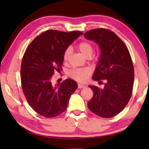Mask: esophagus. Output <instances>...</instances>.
<instances>
[{
  "instance_id": "obj_1",
  "label": "esophagus",
  "mask_w": 149,
  "mask_h": 149,
  "mask_svg": "<svg viewBox=\"0 0 149 149\" xmlns=\"http://www.w3.org/2000/svg\"><path fill=\"white\" fill-rule=\"evenodd\" d=\"M85 87L86 86L84 84H78V88H79V89H82V88H85Z\"/></svg>"
}]
</instances>
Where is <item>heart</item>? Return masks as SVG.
I'll use <instances>...</instances> for the list:
<instances>
[{
    "label": "heart",
    "instance_id": "obj_1",
    "mask_svg": "<svg viewBox=\"0 0 149 149\" xmlns=\"http://www.w3.org/2000/svg\"><path fill=\"white\" fill-rule=\"evenodd\" d=\"M77 49L85 57H89L93 52V46L87 41H82L77 45ZM71 50L68 48L63 52V60L65 62H68L70 57ZM91 74V71L87 68H74L70 72L69 75L73 79L80 82L85 81Z\"/></svg>",
    "mask_w": 149,
    "mask_h": 149
}]
</instances>
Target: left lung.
<instances>
[{"label":"left lung","instance_id":"1","mask_svg":"<svg viewBox=\"0 0 149 149\" xmlns=\"http://www.w3.org/2000/svg\"><path fill=\"white\" fill-rule=\"evenodd\" d=\"M84 37L97 42L100 49L93 79L99 84L106 81L103 89L89 86L93 97L87 103L88 108L100 117H113L124 109L132 95L134 68L132 57L122 40L110 29H91Z\"/></svg>","mask_w":149,"mask_h":149}]
</instances>
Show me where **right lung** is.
Here are the masks:
<instances>
[{
  "instance_id": "1",
  "label": "right lung",
  "mask_w": 149,
  "mask_h": 149,
  "mask_svg": "<svg viewBox=\"0 0 149 149\" xmlns=\"http://www.w3.org/2000/svg\"><path fill=\"white\" fill-rule=\"evenodd\" d=\"M83 33L47 30L33 40L22 58L20 77L28 104L37 114L54 118L66 110L77 84L67 79L54 85L55 72L62 70L63 52Z\"/></svg>"
}]
</instances>
